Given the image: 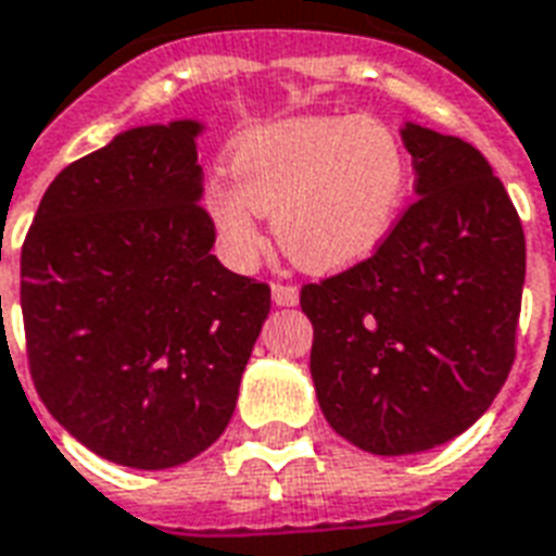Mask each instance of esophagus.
<instances>
[{
    "label": "esophagus",
    "mask_w": 556,
    "mask_h": 556,
    "mask_svg": "<svg viewBox=\"0 0 556 556\" xmlns=\"http://www.w3.org/2000/svg\"><path fill=\"white\" fill-rule=\"evenodd\" d=\"M270 296L277 306H296L300 303V288L288 286V282H274L270 286Z\"/></svg>",
    "instance_id": "obj_1"
}]
</instances>
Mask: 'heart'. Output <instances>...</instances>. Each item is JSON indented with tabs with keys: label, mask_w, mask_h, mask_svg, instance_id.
I'll return each mask as SVG.
<instances>
[{
	"label": "heart",
	"mask_w": 556,
	"mask_h": 556,
	"mask_svg": "<svg viewBox=\"0 0 556 556\" xmlns=\"http://www.w3.org/2000/svg\"><path fill=\"white\" fill-rule=\"evenodd\" d=\"M230 184L206 189L224 260L250 268L265 248L260 215L306 270H341L370 256L400 218L410 160L379 118L294 116L253 127L230 146Z\"/></svg>",
	"instance_id": "heart-1"
}]
</instances>
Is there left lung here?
Here are the masks:
<instances>
[{
    "mask_svg": "<svg viewBox=\"0 0 556 556\" xmlns=\"http://www.w3.org/2000/svg\"><path fill=\"white\" fill-rule=\"evenodd\" d=\"M402 142L417 201L372 256L300 291L320 410L372 455L469 429L514 367L522 312V222L484 154L419 125Z\"/></svg>",
    "mask_w": 556,
    "mask_h": 556,
    "instance_id": "8db88e82",
    "label": "left lung"
}]
</instances>
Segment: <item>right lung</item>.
Here are the masks:
<instances>
[{
  "label": "right lung",
  "mask_w": 556,
  "mask_h": 556,
  "mask_svg": "<svg viewBox=\"0 0 556 556\" xmlns=\"http://www.w3.org/2000/svg\"><path fill=\"white\" fill-rule=\"evenodd\" d=\"M198 122L134 127L66 165L23 241L28 370L96 455L186 464L222 438L270 312L268 282L212 256Z\"/></svg>",
  "instance_id": "1"
}]
</instances>
